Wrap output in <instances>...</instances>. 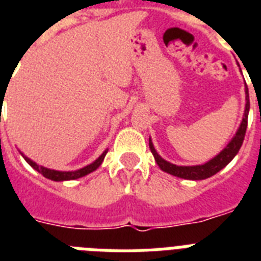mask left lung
I'll list each match as a JSON object with an SVG mask.
<instances>
[{"mask_svg": "<svg viewBox=\"0 0 261 261\" xmlns=\"http://www.w3.org/2000/svg\"><path fill=\"white\" fill-rule=\"evenodd\" d=\"M245 94H247V104H245V112H244L243 122L240 124L239 131L236 133L234 138L231 139L229 145L219 153L217 157L210 160L208 163L203 164V165H195V167H177L174 164L168 163L165 160H163L157 154L153 143L149 139V147H150L151 153L154 155V160L157 165H159L164 172L171 173L177 177L187 178V180H204L207 177L214 176L215 173H218L222 168H225L227 164L230 163L231 160L234 159L236 154L239 153L240 147L243 145L244 138H245V133H247V126H248V114H249V93H248V88H245Z\"/></svg>", "mask_w": 261, "mask_h": 261, "instance_id": "left-lung-1", "label": "left lung"}]
</instances>
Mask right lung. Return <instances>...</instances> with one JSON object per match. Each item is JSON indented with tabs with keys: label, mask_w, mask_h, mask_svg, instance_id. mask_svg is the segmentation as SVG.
Segmentation results:
<instances>
[{
	"label": "right lung",
	"mask_w": 261,
	"mask_h": 261,
	"mask_svg": "<svg viewBox=\"0 0 261 261\" xmlns=\"http://www.w3.org/2000/svg\"><path fill=\"white\" fill-rule=\"evenodd\" d=\"M106 154H107V150L104 151V153H102V154L100 155V157H98L93 164H90V165H88V167L83 168V169H79V171H75V172L53 171V169H48V168L39 167L38 164H35L34 161H31V160L27 159V157H24V159H25V161L30 164L31 167L34 168L35 171H38L39 173H42L44 177L50 178V180H54V181H63V180H74V178H80V177H83V176H85V174L90 173V172L96 171V169L101 165L102 160H104Z\"/></svg>",
	"instance_id": "right-lung-1"
}]
</instances>
